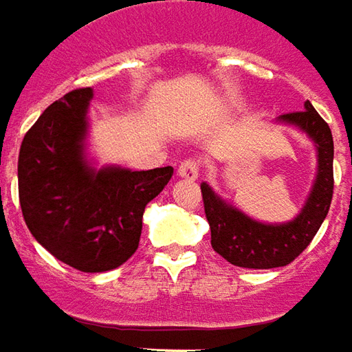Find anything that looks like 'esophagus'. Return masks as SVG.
<instances>
[{"mask_svg": "<svg viewBox=\"0 0 352 352\" xmlns=\"http://www.w3.org/2000/svg\"><path fill=\"white\" fill-rule=\"evenodd\" d=\"M178 176L189 182L197 180V178H199V163H197L195 159H186V161L180 163V166H178Z\"/></svg>", "mask_w": 352, "mask_h": 352, "instance_id": "esophagus-1", "label": "esophagus"}]
</instances>
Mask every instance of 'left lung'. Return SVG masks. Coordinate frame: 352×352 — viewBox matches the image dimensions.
Here are the masks:
<instances>
[{
	"label": "left lung",
	"instance_id": "1",
	"mask_svg": "<svg viewBox=\"0 0 352 352\" xmlns=\"http://www.w3.org/2000/svg\"><path fill=\"white\" fill-rule=\"evenodd\" d=\"M280 123L298 126L316 146L318 170L307 203L292 221L261 223L226 203L208 184H201L204 214L210 223L212 248L236 267H284L307 248L330 210L333 195V138L328 123L311 102L305 109L278 117Z\"/></svg>",
	"mask_w": 352,
	"mask_h": 352
}]
</instances>
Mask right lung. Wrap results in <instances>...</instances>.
<instances>
[{
  "label": "right lung",
  "instance_id": "1",
  "mask_svg": "<svg viewBox=\"0 0 352 352\" xmlns=\"http://www.w3.org/2000/svg\"><path fill=\"white\" fill-rule=\"evenodd\" d=\"M92 89L52 102L26 132L19 153V199L30 233L62 263L83 273L123 265L138 248L146 204L172 166L96 170L85 157Z\"/></svg>",
  "mask_w": 352,
  "mask_h": 352
}]
</instances>
